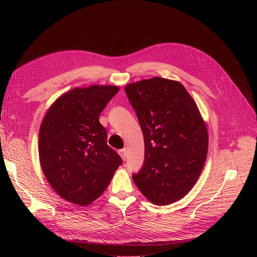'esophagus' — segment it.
<instances>
[{
	"mask_svg": "<svg viewBox=\"0 0 257 257\" xmlns=\"http://www.w3.org/2000/svg\"><path fill=\"white\" fill-rule=\"evenodd\" d=\"M119 154L121 155V158H122L123 161H125L127 159V150L125 149V148H124V149H121L119 151Z\"/></svg>",
	"mask_w": 257,
	"mask_h": 257,
	"instance_id": "34e87169",
	"label": "esophagus"
}]
</instances>
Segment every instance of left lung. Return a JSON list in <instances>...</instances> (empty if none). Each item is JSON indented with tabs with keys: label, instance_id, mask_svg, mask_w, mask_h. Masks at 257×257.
Returning a JSON list of instances; mask_svg holds the SVG:
<instances>
[{
	"label": "left lung",
	"instance_id": "obj_1",
	"mask_svg": "<svg viewBox=\"0 0 257 257\" xmlns=\"http://www.w3.org/2000/svg\"><path fill=\"white\" fill-rule=\"evenodd\" d=\"M145 139V162L133 180L155 205H169L190 192L208 153V130L182 83L161 77L125 85Z\"/></svg>",
	"mask_w": 257,
	"mask_h": 257
}]
</instances>
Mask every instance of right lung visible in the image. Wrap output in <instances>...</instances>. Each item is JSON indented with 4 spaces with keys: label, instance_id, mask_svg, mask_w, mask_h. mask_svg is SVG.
<instances>
[{
    "label": "right lung",
    "instance_id": "1",
    "mask_svg": "<svg viewBox=\"0 0 257 257\" xmlns=\"http://www.w3.org/2000/svg\"><path fill=\"white\" fill-rule=\"evenodd\" d=\"M119 89L93 84L69 90L44 116L38 137L42 170L54 192L69 203H93L122 164L99 123L100 112Z\"/></svg>",
    "mask_w": 257,
    "mask_h": 257
}]
</instances>
